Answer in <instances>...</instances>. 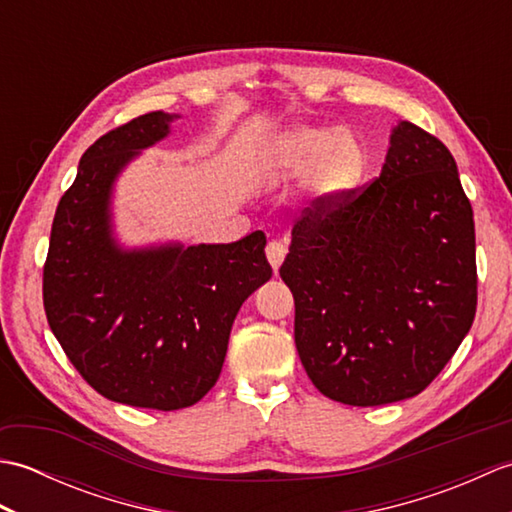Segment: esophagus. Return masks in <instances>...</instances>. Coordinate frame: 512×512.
I'll list each match as a JSON object with an SVG mask.
<instances>
[{"label": "esophagus", "instance_id": "esophagus-1", "mask_svg": "<svg viewBox=\"0 0 512 512\" xmlns=\"http://www.w3.org/2000/svg\"><path fill=\"white\" fill-rule=\"evenodd\" d=\"M286 253H288V246L284 242H277V239H273V242H268L266 257H268V262H270V266H273L275 273L279 270L281 262H284Z\"/></svg>", "mask_w": 512, "mask_h": 512}]
</instances>
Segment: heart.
<instances>
[{
  "mask_svg": "<svg viewBox=\"0 0 512 512\" xmlns=\"http://www.w3.org/2000/svg\"><path fill=\"white\" fill-rule=\"evenodd\" d=\"M270 160L286 176H303L310 202L325 209L347 198L367 171V154L361 140L336 127H292L277 136Z\"/></svg>",
  "mask_w": 512,
  "mask_h": 512,
  "instance_id": "heart-1",
  "label": "heart"
}]
</instances>
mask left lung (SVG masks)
<instances>
[{"label": "left lung", "instance_id": "left-lung-1", "mask_svg": "<svg viewBox=\"0 0 512 512\" xmlns=\"http://www.w3.org/2000/svg\"><path fill=\"white\" fill-rule=\"evenodd\" d=\"M295 343L323 396L376 407L418 396L469 334L475 224L451 151L400 121L380 176L292 228L279 268Z\"/></svg>", "mask_w": 512, "mask_h": 512}]
</instances>
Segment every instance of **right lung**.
<instances>
[{"instance_id": "obj_1", "label": "right lung", "mask_w": 512, "mask_h": 512, "mask_svg": "<svg viewBox=\"0 0 512 512\" xmlns=\"http://www.w3.org/2000/svg\"><path fill=\"white\" fill-rule=\"evenodd\" d=\"M173 118L138 116L85 151L43 266V308L76 372L105 398L160 411L191 407L215 385L239 308L273 277L262 231L233 244H118L114 184Z\"/></svg>"}]
</instances>
